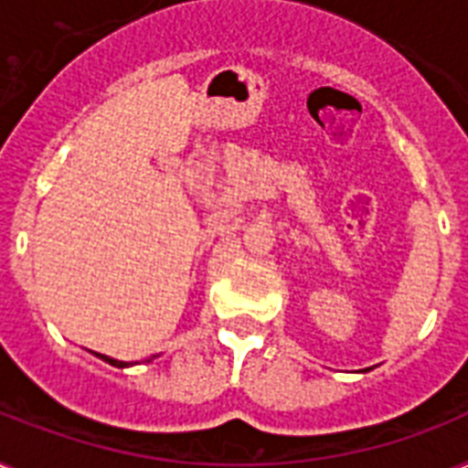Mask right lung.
<instances>
[{
  "instance_id": "add662e5",
  "label": "right lung",
  "mask_w": 468,
  "mask_h": 468,
  "mask_svg": "<svg viewBox=\"0 0 468 468\" xmlns=\"http://www.w3.org/2000/svg\"><path fill=\"white\" fill-rule=\"evenodd\" d=\"M99 356H101V359H104V362L113 364V367H126V362H116V359H109V356H104V355H99Z\"/></svg>"
}]
</instances>
